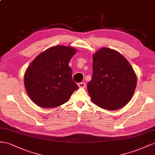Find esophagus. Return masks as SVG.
Listing matches in <instances>:
<instances>
[{
    "mask_svg": "<svg viewBox=\"0 0 155 155\" xmlns=\"http://www.w3.org/2000/svg\"><path fill=\"white\" fill-rule=\"evenodd\" d=\"M78 86L79 88H84L86 86V84L84 82H79L78 83Z\"/></svg>",
    "mask_w": 155,
    "mask_h": 155,
    "instance_id": "esophagus-1",
    "label": "esophagus"
}]
</instances>
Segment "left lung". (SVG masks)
Masks as SVG:
<instances>
[{
	"label": "left lung",
	"instance_id": "1",
	"mask_svg": "<svg viewBox=\"0 0 155 155\" xmlns=\"http://www.w3.org/2000/svg\"><path fill=\"white\" fill-rule=\"evenodd\" d=\"M136 84L132 67L117 51L102 48L93 55V74L87 89L94 104L106 110L121 109L132 99Z\"/></svg>",
	"mask_w": 155,
	"mask_h": 155
}]
</instances>
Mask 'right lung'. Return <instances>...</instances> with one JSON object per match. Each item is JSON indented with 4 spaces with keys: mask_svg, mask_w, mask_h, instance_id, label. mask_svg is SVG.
Instances as JSON below:
<instances>
[{
    "mask_svg": "<svg viewBox=\"0 0 155 155\" xmlns=\"http://www.w3.org/2000/svg\"><path fill=\"white\" fill-rule=\"evenodd\" d=\"M77 50L55 46L42 51L27 67L24 75L27 93L35 104L54 108L65 104L78 86L72 78L69 62Z\"/></svg>",
    "mask_w": 155,
    "mask_h": 155,
    "instance_id": "right-lung-1",
    "label": "right lung"
}]
</instances>
